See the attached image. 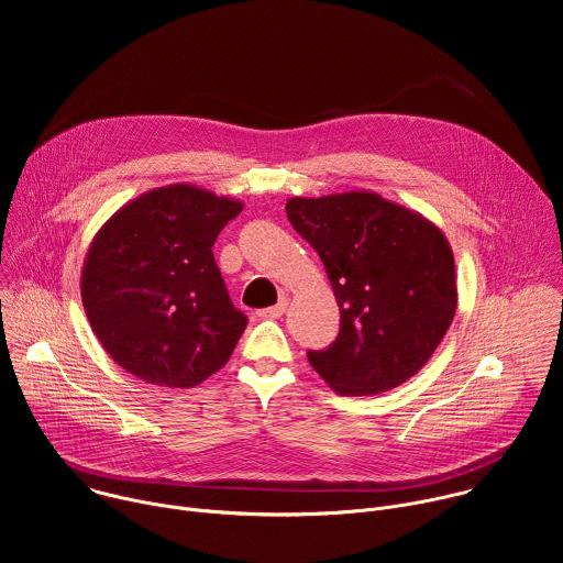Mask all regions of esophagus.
I'll list each match as a JSON object with an SVG mask.
<instances>
[{
  "mask_svg": "<svg viewBox=\"0 0 563 563\" xmlns=\"http://www.w3.org/2000/svg\"><path fill=\"white\" fill-rule=\"evenodd\" d=\"M287 305H289V300L283 296L274 307L258 309V316H261V318H280V316L287 311Z\"/></svg>",
  "mask_w": 563,
  "mask_h": 563,
  "instance_id": "1",
  "label": "esophagus"
}]
</instances>
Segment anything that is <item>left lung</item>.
Here are the masks:
<instances>
[{"label":"left lung","mask_w":563,"mask_h":563,"mask_svg":"<svg viewBox=\"0 0 563 563\" xmlns=\"http://www.w3.org/2000/svg\"><path fill=\"white\" fill-rule=\"evenodd\" d=\"M294 229L318 252L339 309V339L307 352L334 391L367 396L412 378L434 354L456 311L454 256L426 216L374 191L285 205Z\"/></svg>","instance_id":"obj_1"}]
</instances>
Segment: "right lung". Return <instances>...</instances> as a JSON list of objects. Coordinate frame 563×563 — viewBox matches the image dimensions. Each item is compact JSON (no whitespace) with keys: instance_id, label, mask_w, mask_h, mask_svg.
Instances as JSON below:
<instances>
[{"instance_id":"1","label":"right lung","mask_w":563,"mask_h":563,"mask_svg":"<svg viewBox=\"0 0 563 563\" xmlns=\"http://www.w3.org/2000/svg\"><path fill=\"white\" fill-rule=\"evenodd\" d=\"M243 202L178 183L120 207L93 235L79 289L91 330L129 374L194 387L247 328L231 305L213 243Z\"/></svg>"}]
</instances>
